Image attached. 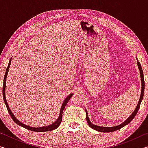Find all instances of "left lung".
Here are the masks:
<instances>
[{
  "label": "left lung",
  "instance_id": "obj_1",
  "mask_svg": "<svg viewBox=\"0 0 148 148\" xmlns=\"http://www.w3.org/2000/svg\"><path fill=\"white\" fill-rule=\"evenodd\" d=\"M137 64H138V69H139V71H140V77H141L142 91H141V95H140V99H139V102H138V105H137V106L136 108V110H135L133 113H132L131 115V116H129V117H128V118L126 119V121H124L123 123L120 124L119 125H117V126H116V127H100V126H97V125H93L92 123H91V121H90V120L89 119L88 114H87V112H86V113H87L86 114H87V116H86L87 122V123H88V125H89V127H91L92 129L96 130V131H97L102 132H114V131H117V130H119L120 129H121L122 127H125V125H128L129 123H131V121H132V120L134 118V117L136 116L137 112H138V110L140 108V104H141V102L142 101V99H143L144 92V87H145L144 74H143V71H142V69L141 64H140V63L138 62V61H137Z\"/></svg>",
  "mask_w": 148,
  "mask_h": 148
}]
</instances>
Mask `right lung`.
Segmentation results:
<instances>
[{"mask_svg": "<svg viewBox=\"0 0 148 148\" xmlns=\"http://www.w3.org/2000/svg\"><path fill=\"white\" fill-rule=\"evenodd\" d=\"M10 63H11V59L9 61V64H8V66L7 67L6 69V73H5L4 75V83H3V87H2V94H3V99H4V103L6 104V108H7V110H8V111L9 112L10 115L11 117L12 118V119L14 120V121H15V123H16L17 125H19V126H21L24 127V128H25L26 129H28L30 130V131H35V132H46V131H53V130L57 129V127L59 126V125L61 124V121H62V112H63L64 108L65 106H66L67 102H69V101L70 100V99L71 98L72 95L73 94H71L69 95L68 97H66V99L64 100V101L63 102V104H62V106L61 108V111H60V114H59V116L58 119L56 121H55V123H53V124H51L49 126H46V127H29V126H27V125H25L23 123H22L21 122H20L19 121H18V119H17L16 118V117L14 116V115L12 113V111L10 109L9 106L8 105V103H7V101H6V96H5V87H6V76L7 75H8V70H9V67L10 66Z\"/></svg>", "mask_w": 148, "mask_h": 148, "instance_id": "add662e5", "label": "right lung"}]
</instances>
